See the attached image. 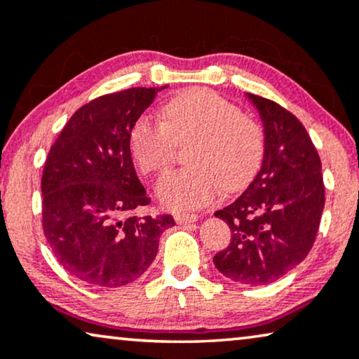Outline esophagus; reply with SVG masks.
<instances>
[{
    "mask_svg": "<svg viewBox=\"0 0 359 359\" xmlns=\"http://www.w3.org/2000/svg\"><path fill=\"white\" fill-rule=\"evenodd\" d=\"M174 219L177 224H191V223H195L198 218H196L195 215H175Z\"/></svg>",
    "mask_w": 359,
    "mask_h": 359,
    "instance_id": "1",
    "label": "esophagus"
}]
</instances>
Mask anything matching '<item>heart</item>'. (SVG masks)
<instances>
[{"instance_id":"obj_1","label":"heart","mask_w":359,"mask_h":359,"mask_svg":"<svg viewBox=\"0 0 359 359\" xmlns=\"http://www.w3.org/2000/svg\"><path fill=\"white\" fill-rule=\"evenodd\" d=\"M189 141H194L187 153L191 165L168 172L156 185L161 203L174 211L201 208L223 189H244L264 159L260 123L210 89H190L174 97L164 118L141 115L130 135L131 153L144 174L163 172L177 143Z\"/></svg>"}]
</instances>
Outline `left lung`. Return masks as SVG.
I'll use <instances>...</instances> for the list:
<instances>
[{"mask_svg": "<svg viewBox=\"0 0 359 359\" xmlns=\"http://www.w3.org/2000/svg\"><path fill=\"white\" fill-rule=\"evenodd\" d=\"M247 97L264 123V161L244 194L215 213L228 223L231 242L213 262L226 278L260 286L281 278L309 254L325 187L320 158L304 125L273 100Z\"/></svg>", "mask_w": 359, "mask_h": 359, "instance_id": "1", "label": "left lung"}]
</instances>
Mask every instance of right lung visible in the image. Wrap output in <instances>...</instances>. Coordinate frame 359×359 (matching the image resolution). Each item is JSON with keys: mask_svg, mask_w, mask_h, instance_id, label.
Instances as JSON below:
<instances>
[{"mask_svg": "<svg viewBox=\"0 0 359 359\" xmlns=\"http://www.w3.org/2000/svg\"><path fill=\"white\" fill-rule=\"evenodd\" d=\"M168 88H131L90 100L50 148L42 174V226L69 275L90 286L138 280L158 254L170 215L133 216L149 205L130 153L131 128Z\"/></svg>", "mask_w": 359, "mask_h": 359, "instance_id": "add662e5", "label": "right lung"}]
</instances>
